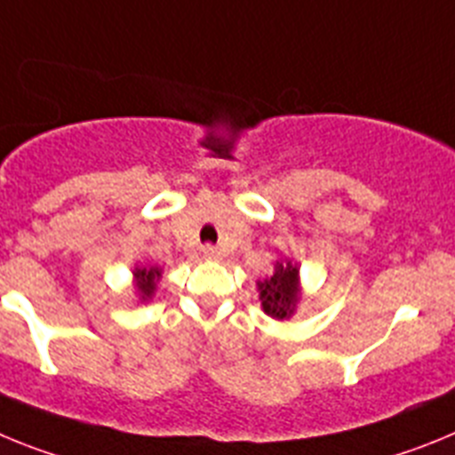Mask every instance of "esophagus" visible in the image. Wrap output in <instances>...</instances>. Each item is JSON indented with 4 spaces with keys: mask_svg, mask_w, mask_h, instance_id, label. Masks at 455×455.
<instances>
[{
    "mask_svg": "<svg viewBox=\"0 0 455 455\" xmlns=\"http://www.w3.org/2000/svg\"><path fill=\"white\" fill-rule=\"evenodd\" d=\"M201 254H204L205 260H217V259H220V250H217V247H212V244H205L204 250H201Z\"/></svg>",
    "mask_w": 455,
    "mask_h": 455,
    "instance_id": "1",
    "label": "esophagus"
}]
</instances>
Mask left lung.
<instances>
[{"label": "left lung", "instance_id": "obj_1", "mask_svg": "<svg viewBox=\"0 0 455 455\" xmlns=\"http://www.w3.org/2000/svg\"><path fill=\"white\" fill-rule=\"evenodd\" d=\"M256 286H259L260 307L275 321H288L298 311L302 283H299V266L291 259L276 260L275 272L256 282Z\"/></svg>", "mask_w": 455, "mask_h": 455}]
</instances>
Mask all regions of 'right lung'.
<instances>
[{
	"mask_svg": "<svg viewBox=\"0 0 455 455\" xmlns=\"http://www.w3.org/2000/svg\"><path fill=\"white\" fill-rule=\"evenodd\" d=\"M160 279H162L160 267L156 266L132 267V286H134V293L140 295V302H148V299H153Z\"/></svg>",
	"mask_w": 455,
	"mask_h": 455,
	"instance_id": "1",
	"label": "right lung"
}]
</instances>
